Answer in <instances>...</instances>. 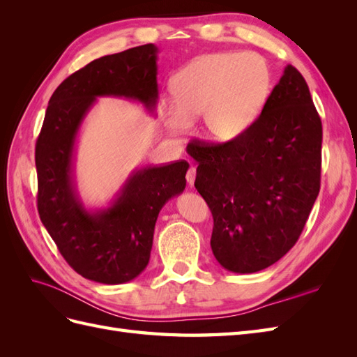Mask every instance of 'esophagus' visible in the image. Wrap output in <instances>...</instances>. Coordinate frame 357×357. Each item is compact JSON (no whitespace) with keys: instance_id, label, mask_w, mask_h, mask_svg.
Instances as JSON below:
<instances>
[{"instance_id":"obj_1","label":"esophagus","mask_w":357,"mask_h":357,"mask_svg":"<svg viewBox=\"0 0 357 357\" xmlns=\"http://www.w3.org/2000/svg\"><path fill=\"white\" fill-rule=\"evenodd\" d=\"M195 177H197V169L195 167H190L186 172V180H188V185L192 188L193 183H195Z\"/></svg>"}]
</instances>
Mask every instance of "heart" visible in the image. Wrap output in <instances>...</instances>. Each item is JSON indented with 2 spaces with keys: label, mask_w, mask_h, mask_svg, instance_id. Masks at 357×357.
<instances>
[{
  "label": "heart",
  "mask_w": 357,
  "mask_h": 357,
  "mask_svg": "<svg viewBox=\"0 0 357 357\" xmlns=\"http://www.w3.org/2000/svg\"><path fill=\"white\" fill-rule=\"evenodd\" d=\"M176 109H167V125L176 132L202 116V135L214 144L241 137L265 105L271 73L255 53H211L181 70L171 83Z\"/></svg>",
  "instance_id": "heart-1"
}]
</instances>
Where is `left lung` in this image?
<instances>
[{"instance_id":"8db88e82","label":"left lung","mask_w":357,"mask_h":357,"mask_svg":"<svg viewBox=\"0 0 357 357\" xmlns=\"http://www.w3.org/2000/svg\"><path fill=\"white\" fill-rule=\"evenodd\" d=\"M186 150L198 164L195 188L213 214L215 261L236 274L280 261L298 241L320 190L321 121L301 73L284 68L241 137Z\"/></svg>"}]
</instances>
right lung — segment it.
Segmentation results:
<instances>
[{"label":"right lung","instance_id":"1","mask_svg":"<svg viewBox=\"0 0 357 357\" xmlns=\"http://www.w3.org/2000/svg\"><path fill=\"white\" fill-rule=\"evenodd\" d=\"M158 52L132 47L71 74L53 92L37 139L40 219L68 265L96 283L122 284L144 271L159 211L186 188V160L135 168L100 208L86 207L75 181V144L96 100H131L156 116Z\"/></svg>","mask_w":357,"mask_h":357}]
</instances>
